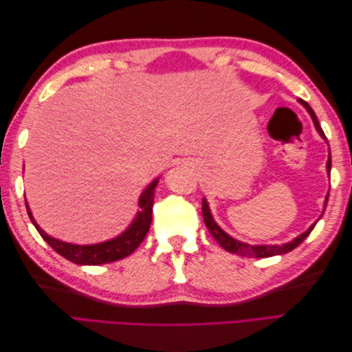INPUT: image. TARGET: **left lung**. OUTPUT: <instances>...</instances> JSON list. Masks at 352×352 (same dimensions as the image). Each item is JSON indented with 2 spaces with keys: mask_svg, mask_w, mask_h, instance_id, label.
<instances>
[{
  "mask_svg": "<svg viewBox=\"0 0 352 352\" xmlns=\"http://www.w3.org/2000/svg\"><path fill=\"white\" fill-rule=\"evenodd\" d=\"M298 101H300V102L304 105V107L307 109V111L310 113L317 132L320 133V136L323 138V140H326V135H324V132L322 131L320 123H318L317 117H316V113L313 111V109H311L310 105H308V102H305L304 100L300 98ZM330 167H332V160H330V155H329V160H327V173H329V175H330ZM327 198H329V195L326 197L324 207H326V204H327ZM323 212H324V211H323ZM202 217H204V223H206V226H207L208 232L211 233V236L217 241V243L220 245V247L225 248L228 252L243 255V257H255V258L273 257V255H280V254H286V252L292 251V250L296 248L298 245H300L308 235H310L311 230H313L314 226H316V223H314V225H311L310 229H308L307 232L301 233L300 236H296L294 241L287 242V243H282V245H250V243H247V242H241V241H238V239H235V238H232L230 235H228V233L217 225V223L214 221V219H212V216H211V211H210V207H208L206 199H202Z\"/></svg>",
  "mask_w": 352,
  "mask_h": 352,
  "instance_id": "1",
  "label": "left lung"
}]
</instances>
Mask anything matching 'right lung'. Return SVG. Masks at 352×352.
Returning a JSON list of instances; mask_svg holds the SVG:
<instances>
[{"instance_id": "right-lung-1", "label": "right lung", "mask_w": 352, "mask_h": 352, "mask_svg": "<svg viewBox=\"0 0 352 352\" xmlns=\"http://www.w3.org/2000/svg\"><path fill=\"white\" fill-rule=\"evenodd\" d=\"M158 184V177L146 186V189L140 197V206L141 211L138 212L131 226L127 228L122 235H119L114 239L105 241L101 243H94V245H74L69 242H63L56 238H52L42 230L38 223L35 221L34 216H32V211L26 202V210L30 221L34 223V226L39 232V235L44 238V241L50 245V247L58 252L61 257L74 263V264H83V265H100L105 263H111L122 260L127 255H131L138 247H140L144 238L146 236L148 230L151 226L153 220V202H154V192L155 186Z\"/></svg>"}]
</instances>
